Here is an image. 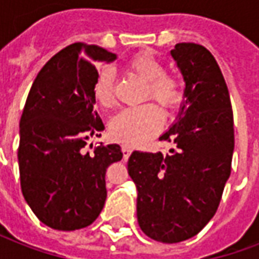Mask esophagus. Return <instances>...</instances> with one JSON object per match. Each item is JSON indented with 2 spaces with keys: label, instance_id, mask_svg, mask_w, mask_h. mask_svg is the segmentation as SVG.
Listing matches in <instances>:
<instances>
[{
  "label": "esophagus",
  "instance_id": "esophagus-1",
  "mask_svg": "<svg viewBox=\"0 0 259 259\" xmlns=\"http://www.w3.org/2000/svg\"><path fill=\"white\" fill-rule=\"evenodd\" d=\"M122 151H123V158H124V159H127L130 154H132V150H130L129 147H126V146L122 147Z\"/></svg>",
  "mask_w": 259,
  "mask_h": 259
}]
</instances>
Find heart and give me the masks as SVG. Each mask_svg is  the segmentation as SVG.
<instances>
[{
  "mask_svg": "<svg viewBox=\"0 0 259 259\" xmlns=\"http://www.w3.org/2000/svg\"><path fill=\"white\" fill-rule=\"evenodd\" d=\"M127 69L147 83L144 98L151 97L168 111H174L182 104L185 91L180 80L165 74V66L154 54H136L127 61ZM93 97L100 107H113V74L109 69L98 72L93 85ZM162 122V112L154 104L124 108L111 119L109 135L124 146H141L157 135Z\"/></svg>",
  "mask_w": 259,
  "mask_h": 259,
  "instance_id": "obj_1",
  "label": "heart"
}]
</instances>
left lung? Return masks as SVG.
I'll return each instance as SVG.
<instances>
[{
  "mask_svg": "<svg viewBox=\"0 0 259 259\" xmlns=\"http://www.w3.org/2000/svg\"><path fill=\"white\" fill-rule=\"evenodd\" d=\"M170 55L185 80V97L159 140L174 148L168 155L133 151L127 161L141 230L168 244L191 239L215 215L234 150L230 96L213 55L194 42L176 44Z\"/></svg>",
  "mask_w": 259,
  "mask_h": 259,
  "instance_id": "obj_1",
  "label": "left lung"
}]
</instances>
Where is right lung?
I'll return each mask as SVG.
<instances>
[{"mask_svg":"<svg viewBox=\"0 0 259 259\" xmlns=\"http://www.w3.org/2000/svg\"><path fill=\"white\" fill-rule=\"evenodd\" d=\"M116 54L83 42L70 44L44 65L31 84L19 123L20 187L31 211L57 230L94 222L107 198V168L122 159L118 144L84 147L105 129L94 111L96 62Z\"/></svg>","mask_w":259,"mask_h":259,"instance_id":"right-lung-1","label":"right lung"}]
</instances>
